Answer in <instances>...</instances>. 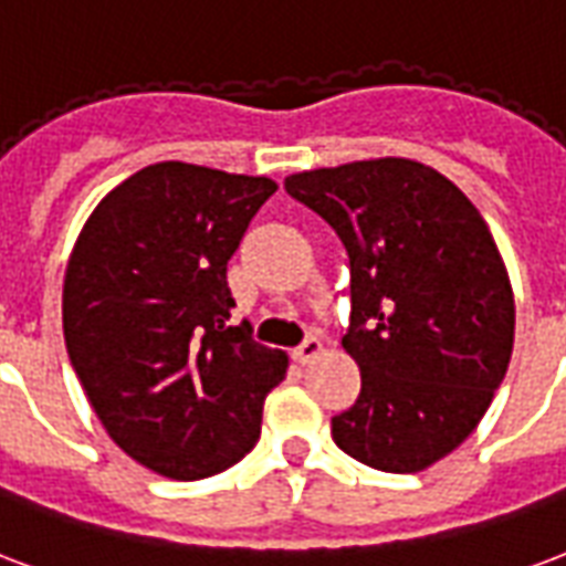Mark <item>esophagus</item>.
Returning a JSON list of instances; mask_svg holds the SVG:
<instances>
[{
    "instance_id": "34e87169",
    "label": "esophagus",
    "mask_w": 566,
    "mask_h": 566,
    "mask_svg": "<svg viewBox=\"0 0 566 566\" xmlns=\"http://www.w3.org/2000/svg\"><path fill=\"white\" fill-rule=\"evenodd\" d=\"M324 350V345H321V338L317 336H305L303 345L294 347V359L296 363H312V359L317 357Z\"/></svg>"
}]
</instances>
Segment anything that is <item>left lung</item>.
<instances>
[{
  "label": "left lung",
  "instance_id": "left-lung-1",
  "mask_svg": "<svg viewBox=\"0 0 566 566\" xmlns=\"http://www.w3.org/2000/svg\"><path fill=\"white\" fill-rule=\"evenodd\" d=\"M345 242L363 389L333 417L357 462L413 474L474 432L510 366L516 308L483 216L432 167L378 158L284 179Z\"/></svg>",
  "mask_w": 566,
  "mask_h": 566
}]
</instances>
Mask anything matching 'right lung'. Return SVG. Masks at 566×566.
I'll use <instances>...</instances> for the list:
<instances>
[{
	"label": "right lung",
	"instance_id": "obj_1",
	"mask_svg": "<svg viewBox=\"0 0 566 566\" xmlns=\"http://www.w3.org/2000/svg\"><path fill=\"white\" fill-rule=\"evenodd\" d=\"M275 182L161 161L116 186L71 251L62 326L113 441L170 480H203L261 438L284 350L233 324L228 261Z\"/></svg>",
	"mask_w": 566,
	"mask_h": 566
}]
</instances>
